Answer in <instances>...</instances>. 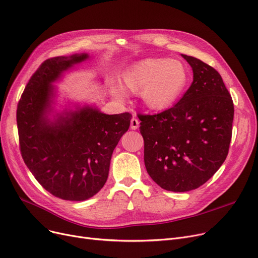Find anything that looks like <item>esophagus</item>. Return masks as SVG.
Masks as SVG:
<instances>
[{"instance_id":"obj_1","label":"esophagus","mask_w":258,"mask_h":258,"mask_svg":"<svg viewBox=\"0 0 258 258\" xmlns=\"http://www.w3.org/2000/svg\"><path fill=\"white\" fill-rule=\"evenodd\" d=\"M139 124H140V122H139V120L137 119V118H133L132 120H131V128L132 130H137L138 127H139Z\"/></svg>"}]
</instances>
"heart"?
Returning a JSON list of instances; mask_svg holds the SVG:
<instances>
[{
	"instance_id": "obj_1",
	"label": "heart",
	"mask_w": 258,
	"mask_h": 258,
	"mask_svg": "<svg viewBox=\"0 0 258 258\" xmlns=\"http://www.w3.org/2000/svg\"><path fill=\"white\" fill-rule=\"evenodd\" d=\"M189 80L185 64L178 59L145 58L127 67L121 74L122 88L133 93L142 92L144 105L154 112H162L177 101ZM116 97L123 99L121 88L113 91Z\"/></svg>"
}]
</instances>
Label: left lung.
<instances>
[{
	"label": "left lung",
	"mask_w": 258,
	"mask_h": 258,
	"mask_svg": "<svg viewBox=\"0 0 258 258\" xmlns=\"http://www.w3.org/2000/svg\"><path fill=\"white\" fill-rule=\"evenodd\" d=\"M194 81L174 106L139 115L144 164L165 190L184 192L206 183L222 166L232 136L234 106L220 73L181 54Z\"/></svg>",
	"instance_id": "8db88e82"
}]
</instances>
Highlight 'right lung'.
I'll return each instance as SVG.
<instances>
[{"label":"right lung","mask_w":258,"mask_h":258,"mask_svg":"<svg viewBox=\"0 0 258 258\" xmlns=\"http://www.w3.org/2000/svg\"><path fill=\"white\" fill-rule=\"evenodd\" d=\"M88 53L45 60L18 104L17 122L25 164L46 190L67 201H86L105 184L113 152L132 115H107L94 104L58 105L54 86L90 59Z\"/></svg>","instance_id":"add662e5"}]
</instances>
